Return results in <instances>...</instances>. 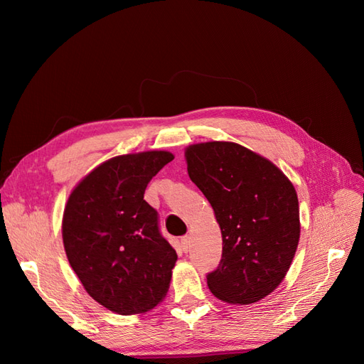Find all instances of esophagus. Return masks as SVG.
Returning <instances> with one entry per match:
<instances>
[{"label": "esophagus", "instance_id": "esophagus-1", "mask_svg": "<svg viewBox=\"0 0 364 364\" xmlns=\"http://www.w3.org/2000/svg\"><path fill=\"white\" fill-rule=\"evenodd\" d=\"M190 237H183V238H181V247H182V250L186 253L190 250Z\"/></svg>", "mask_w": 364, "mask_h": 364}]
</instances>
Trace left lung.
<instances>
[{
    "label": "left lung",
    "instance_id": "1",
    "mask_svg": "<svg viewBox=\"0 0 364 364\" xmlns=\"http://www.w3.org/2000/svg\"><path fill=\"white\" fill-rule=\"evenodd\" d=\"M190 179L211 203L223 250L208 287L220 301L250 305L278 289L299 245L293 183L267 158L237 142L185 149Z\"/></svg>",
    "mask_w": 364,
    "mask_h": 364
}]
</instances>
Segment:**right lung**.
I'll list each match as a JSON object with an SVG mask.
<instances>
[{
  "label": "right lung",
  "instance_id": "add662e5",
  "mask_svg": "<svg viewBox=\"0 0 364 364\" xmlns=\"http://www.w3.org/2000/svg\"><path fill=\"white\" fill-rule=\"evenodd\" d=\"M173 159L165 150L107 159L65 205L62 238L71 267L87 294L117 314L147 313L170 289L178 253L161 235L144 191Z\"/></svg>",
  "mask_w": 364,
  "mask_h": 364
}]
</instances>
